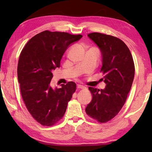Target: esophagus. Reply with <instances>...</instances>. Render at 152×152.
<instances>
[{"instance_id":"1","label":"esophagus","mask_w":152,"mask_h":152,"mask_svg":"<svg viewBox=\"0 0 152 152\" xmlns=\"http://www.w3.org/2000/svg\"><path fill=\"white\" fill-rule=\"evenodd\" d=\"M77 88H78V89H83V88H85V87L82 86V85H78V86H77Z\"/></svg>"}]
</instances>
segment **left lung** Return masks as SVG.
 <instances>
[{"label": "left lung", "instance_id": "obj_1", "mask_svg": "<svg viewBox=\"0 0 152 152\" xmlns=\"http://www.w3.org/2000/svg\"><path fill=\"white\" fill-rule=\"evenodd\" d=\"M88 37L99 48L102 56L101 78L104 89L89 87L92 100L86 112L99 122L104 123L117 115L124 105L134 76V64L130 50L119 38L93 33Z\"/></svg>", "mask_w": 152, "mask_h": 152}]
</instances>
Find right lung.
Returning a JSON list of instances; mask_svg holds the SVG:
<instances>
[{
  "instance_id": "add662e5",
  "label": "right lung",
  "mask_w": 152,
  "mask_h": 152,
  "mask_svg": "<svg viewBox=\"0 0 152 152\" xmlns=\"http://www.w3.org/2000/svg\"><path fill=\"white\" fill-rule=\"evenodd\" d=\"M82 35L45 31L28 40L22 50L18 65V78L23 100L32 116L44 126L59 121L76 90L73 82L51 84L53 71L60 66L63 54Z\"/></svg>"
}]
</instances>
